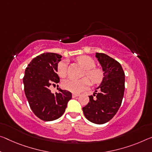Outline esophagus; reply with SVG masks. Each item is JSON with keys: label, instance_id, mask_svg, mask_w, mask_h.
<instances>
[{"label": "esophagus", "instance_id": "34e87169", "mask_svg": "<svg viewBox=\"0 0 152 152\" xmlns=\"http://www.w3.org/2000/svg\"><path fill=\"white\" fill-rule=\"evenodd\" d=\"M79 96V94H76V93H73L72 94V97L73 98H75L76 97H78Z\"/></svg>", "mask_w": 152, "mask_h": 152}]
</instances>
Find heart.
<instances>
[{
    "label": "heart",
    "mask_w": 152,
    "mask_h": 152,
    "mask_svg": "<svg viewBox=\"0 0 152 152\" xmlns=\"http://www.w3.org/2000/svg\"><path fill=\"white\" fill-rule=\"evenodd\" d=\"M77 61L85 69L84 76H87L90 79L93 85H98L102 83L103 75L102 70L96 68L95 61L88 56L83 55L77 58ZM57 72L58 75L61 78L66 77L67 74V61L62 60L59 61L57 66ZM91 82L87 78H84L80 80L68 79L64 81L62 86L64 89L74 93H79L88 87Z\"/></svg>",
    "instance_id": "1"
}]
</instances>
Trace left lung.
<instances>
[{
	"label": "left lung",
	"instance_id": "1",
	"mask_svg": "<svg viewBox=\"0 0 152 152\" xmlns=\"http://www.w3.org/2000/svg\"><path fill=\"white\" fill-rule=\"evenodd\" d=\"M95 57L103 67L104 77L96 93L93 96H89V102L83 107V111L89 121L102 124L110 121L121 105L125 75L121 65L116 60L102 53H96Z\"/></svg>",
	"mask_w": 152,
	"mask_h": 152
}]
</instances>
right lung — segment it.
<instances>
[{"mask_svg":"<svg viewBox=\"0 0 152 152\" xmlns=\"http://www.w3.org/2000/svg\"><path fill=\"white\" fill-rule=\"evenodd\" d=\"M61 57L53 53L38 55L28 64L23 78L25 95L31 110L44 121H52L61 117L72 99L69 91L57 88L58 92L52 93L49 89L51 85L59 83L56 72Z\"/></svg>","mask_w":152,"mask_h":152,"instance_id":"add662e5","label":"right lung"}]
</instances>
